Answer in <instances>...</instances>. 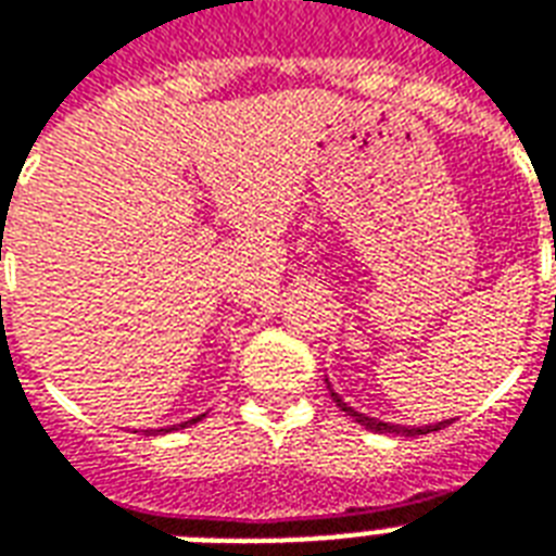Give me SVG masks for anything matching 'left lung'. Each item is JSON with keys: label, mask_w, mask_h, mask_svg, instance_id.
<instances>
[{"label": "left lung", "mask_w": 556, "mask_h": 556, "mask_svg": "<svg viewBox=\"0 0 556 556\" xmlns=\"http://www.w3.org/2000/svg\"><path fill=\"white\" fill-rule=\"evenodd\" d=\"M326 388H329V396H332L338 408L344 410V414H350V417H353L358 426H364L367 431H376V434H393V438H419V434H431V431H440L443 426H448V419H443V422H434V426H393V422H384V419L367 417V414H362V410L350 408V405L344 402V396L332 391L329 379H326Z\"/></svg>", "instance_id": "obj_1"}]
</instances>
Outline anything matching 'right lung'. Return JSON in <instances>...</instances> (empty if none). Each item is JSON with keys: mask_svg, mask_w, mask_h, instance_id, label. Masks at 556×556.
I'll use <instances>...</instances> for the list:
<instances>
[{"mask_svg": "<svg viewBox=\"0 0 556 556\" xmlns=\"http://www.w3.org/2000/svg\"><path fill=\"white\" fill-rule=\"evenodd\" d=\"M203 417V414H201ZM201 417H192V419H186V422H177V426H172V429H151L148 434H156V431H177V429H186V426H192V422H198Z\"/></svg>", "mask_w": 556, "mask_h": 556, "instance_id": "add662e5", "label": "right lung"}]
</instances>
